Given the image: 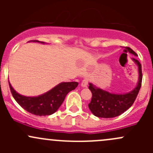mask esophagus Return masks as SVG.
Returning a JSON list of instances; mask_svg holds the SVG:
<instances>
[{
	"mask_svg": "<svg viewBox=\"0 0 153 153\" xmlns=\"http://www.w3.org/2000/svg\"><path fill=\"white\" fill-rule=\"evenodd\" d=\"M87 85H88V80L86 79V78H85V79L83 80V81H82V82H81V86H82L83 88H84V87H86V86H87Z\"/></svg>",
	"mask_w": 153,
	"mask_h": 153,
	"instance_id": "34e87169",
	"label": "esophagus"
}]
</instances>
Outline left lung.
Wrapping results in <instances>:
<instances>
[{
  "mask_svg": "<svg viewBox=\"0 0 153 153\" xmlns=\"http://www.w3.org/2000/svg\"><path fill=\"white\" fill-rule=\"evenodd\" d=\"M128 52L136 56L137 54L130 49L126 48ZM132 61L138 67V78L136 86L132 90L125 93H112L95 86L92 83L89 84V89L92 94V100L89 104V108L92 113L98 118H115L124 113L135 101L142 81L141 64L138 60L132 58Z\"/></svg>",
  "mask_w": 153,
  "mask_h": 153,
  "instance_id": "8db88e82",
  "label": "left lung"
}]
</instances>
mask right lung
Here are the masks:
<instances>
[{"label":"right lung","instance_id":"add662e5","mask_svg":"<svg viewBox=\"0 0 153 153\" xmlns=\"http://www.w3.org/2000/svg\"><path fill=\"white\" fill-rule=\"evenodd\" d=\"M44 44L38 41H30ZM10 90L15 101L22 108L30 113L39 116L50 115L55 113L65 99L66 95L78 85L77 82H61L52 89L38 96H25L15 90L9 81Z\"/></svg>","mask_w":153,"mask_h":153}]
</instances>
